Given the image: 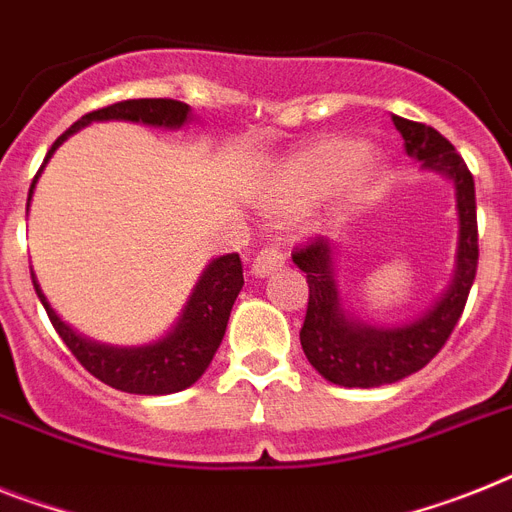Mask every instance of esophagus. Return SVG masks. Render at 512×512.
I'll return each mask as SVG.
<instances>
[{"instance_id": "esophagus-1", "label": "esophagus", "mask_w": 512, "mask_h": 512, "mask_svg": "<svg viewBox=\"0 0 512 512\" xmlns=\"http://www.w3.org/2000/svg\"><path fill=\"white\" fill-rule=\"evenodd\" d=\"M278 268H283V255L276 247H263L252 260V276L257 278H265Z\"/></svg>"}]
</instances>
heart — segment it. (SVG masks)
<instances>
[{
    "mask_svg": "<svg viewBox=\"0 0 512 512\" xmlns=\"http://www.w3.org/2000/svg\"><path fill=\"white\" fill-rule=\"evenodd\" d=\"M375 158L351 137H322L283 163L270 179L263 208L273 216H294L317 200H325L330 213L359 208L377 184Z\"/></svg>",
    "mask_w": 512,
    "mask_h": 512,
    "instance_id": "obj_1",
    "label": "heart"
}]
</instances>
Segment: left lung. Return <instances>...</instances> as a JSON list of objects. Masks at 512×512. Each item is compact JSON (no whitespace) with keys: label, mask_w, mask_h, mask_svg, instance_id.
Here are the masks:
<instances>
[{"label":"left lung","mask_w":512,"mask_h":512,"mask_svg":"<svg viewBox=\"0 0 512 512\" xmlns=\"http://www.w3.org/2000/svg\"><path fill=\"white\" fill-rule=\"evenodd\" d=\"M393 124L401 132L406 153L422 163L424 171H435L453 184L458 213L453 281L416 320L385 328L359 320L346 309L338 283L336 244H330L325 236H315L296 249L291 260L307 273L309 283L307 317L299 333L304 356L325 380L343 388H380L427 367L450 338L455 322L461 320L479 265L471 171L437 130L403 117H393Z\"/></svg>","instance_id":"left-lung-1"}]
</instances>
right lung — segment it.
<instances>
[{"label": "right lung", "instance_id": "right-lung-1", "mask_svg": "<svg viewBox=\"0 0 512 512\" xmlns=\"http://www.w3.org/2000/svg\"><path fill=\"white\" fill-rule=\"evenodd\" d=\"M111 119L179 130L192 119V109L187 103L171 101V98H132V101L111 103L106 109L85 114L62 137H57V143L51 145V150L46 153L36 179L30 184L28 208L38 176L49 163V158L54 156V150L77 130L88 127L90 122H111ZM30 278H33V289L44 304L51 325L59 333V338L67 343V349L75 354L77 362L111 388L135 395H169L195 385L221 346L226 325H229L231 307H234L236 296L244 286L239 255L231 252V255L216 257L205 265L203 276L195 283L182 315L166 336L153 343H145V346H109V343L90 341V338L80 336L75 328H70L51 309L33 270H30Z\"/></svg>", "mask_w": 512, "mask_h": 512}]
</instances>
